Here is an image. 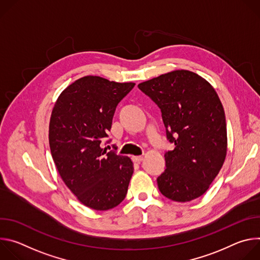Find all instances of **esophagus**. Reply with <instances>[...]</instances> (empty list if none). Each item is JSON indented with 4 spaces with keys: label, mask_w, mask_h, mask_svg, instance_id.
<instances>
[{
    "label": "esophagus",
    "mask_w": 260,
    "mask_h": 260,
    "mask_svg": "<svg viewBox=\"0 0 260 260\" xmlns=\"http://www.w3.org/2000/svg\"><path fill=\"white\" fill-rule=\"evenodd\" d=\"M133 161L134 162H137V164H140L142 160H143V156H133L132 157Z\"/></svg>",
    "instance_id": "esophagus-1"
}]
</instances>
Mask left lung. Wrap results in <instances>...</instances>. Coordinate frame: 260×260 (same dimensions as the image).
I'll return each instance as SVG.
<instances>
[{
    "label": "left lung",
    "instance_id": "8db88e82",
    "mask_svg": "<svg viewBox=\"0 0 260 260\" xmlns=\"http://www.w3.org/2000/svg\"><path fill=\"white\" fill-rule=\"evenodd\" d=\"M160 109L174 150L165 154L158 176L162 196L174 202L202 197L218 175L228 151L223 107L213 86L198 74L177 70L138 85Z\"/></svg>",
    "mask_w": 260,
    "mask_h": 260
}]
</instances>
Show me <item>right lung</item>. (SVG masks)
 Returning a JSON list of instances; mask_svg holds the SVG:
<instances>
[{
    "label": "right lung",
    "mask_w": 260,
    "mask_h": 260,
    "mask_svg": "<svg viewBox=\"0 0 260 260\" xmlns=\"http://www.w3.org/2000/svg\"><path fill=\"white\" fill-rule=\"evenodd\" d=\"M134 86L85 76L60 93L52 110L53 161L68 188L93 210L115 208L127 192L134 173L131 158L117 155L114 146L115 150L108 151L102 142L108 138L117 105Z\"/></svg>",
    "instance_id": "right-lung-1"
}]
</instances>
